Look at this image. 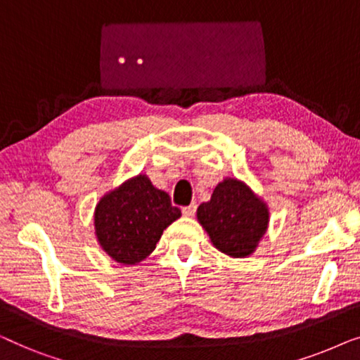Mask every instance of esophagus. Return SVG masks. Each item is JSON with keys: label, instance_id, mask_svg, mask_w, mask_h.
Listing matches in <instances>:
<instances>
[{"label": "esophagus", "instance_id": "esophagus-1", "mask_svg": "<svg viewBox=\"0 0 360 360\" xmlns=\"http://www.w3.org/2000/svg\"><path fill=\"white\" fill-rule=\"evenodd\" d=\"M181 213H184V216H186V218H191V216H195L196 203H191L190 206H185V208H181Z\"/></svg>", "mask_w": 360, "mask_h": 360}]
</instances>
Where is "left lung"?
<instances>
[{
	"mask_svg": "<svg viewBox=\"0 0 360 360\" xmlns=\"http://www.w3.org/2000/svg\"><path fill=\"white\" fill-rule=\"evenodd\" d=\"M196 219L219 252L244 259L255 252L267 233L270 211L245 181L226 176L216 185L210 201L198 206Z\"/></svg>",
	"mask_w": 360,
	"mask_h": 360,
	"instance_id": "8db88e82",
	"label": "left lung"
}]
</instances>
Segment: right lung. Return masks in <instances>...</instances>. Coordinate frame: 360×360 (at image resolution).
I'll return each mask as SVG.
<instances>
[{
    "mask_svg": "<svg viewBox=\"0 0 360 360\" xmlns=\"http://www.w3.org/2000/svg\"><path fill=\"white\" fill-rule=\"evenodd\" d=\"M167 191L146 174L131 176L106 191L95 206L93 224L100 248L122 265H137L154 252L164 229L179 219Z\"/></svg>",
    "mask_w": 360,
    "mask_h": 360,
    "instance_id": "obj_1",
    "label": "right lung"
}]
</instances>
